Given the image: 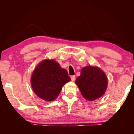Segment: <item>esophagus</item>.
I'll use <instances>...</instances> for the list:
<instances>
[{"label": "esophagus", "mask_w": 134, "mask_h": 134, "mask_svg": "<svg viewBox=\"0 0 134 134\" xmlns=\"http://www.w3.org/2000/svg\"><path fill=\"white\" fill-rule=\"evenodd\" d=\"M75 79H76L75 76H71V79L72 81H74V80H75Z\"/></svg>", "instance_id": "1"}]
</instances>
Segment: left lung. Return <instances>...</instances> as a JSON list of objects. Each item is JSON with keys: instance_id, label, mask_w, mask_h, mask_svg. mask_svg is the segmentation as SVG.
<instances>
[{"instance_id": "left-lung-1", "label": "left lung", "mask_w": 134, "mask_h": 134, "mask_svg": "<svg viewBox=\"0 0 134 134\" xmlns=\"http://www.w3.org/2000/svg\"><path fill=\"white\" fill-rule=\"evenodd\" d=\"M76 84L85 99L93 101L105 93L108 86V79L102 70L96 67L86 66L81 70Z\"/></svg>"}]
</instances>
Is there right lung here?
I'll use <instances>...</instances> for the list:
<instances>
[{
    "mask_svg": "<svg viewBox=\"0 0 134 134\" xmlns=\"http://www.w3.org/2000/svg\"><path fill=\"white\" fill-rule=\"evenodd\" d=\"M71 80L67 70L53 60L41 62L31 76L32 87L35 94L46 101H53L60 94L63 86Z\"/></svg>",
    "mask_w": 134,
    "mask_h": 134,
    "instance_id": "right-lung-1",
    "label": "right lung"
}]
</instances>
